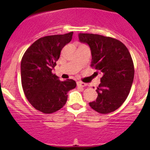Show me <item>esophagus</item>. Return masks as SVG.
Listing matches in <instances>:
<instances>
[{"label": "esophagus", "instance_id": "obj_1", "mask_svg": "<svg viewBox=\"0 0 150 150\" xmlns=\"http://www.w3.org/2000/svg\"><path fill=\"white\" fill-rule=\"evenodd\" d=\"M76 84H77V86H79V87H85L86 86V83H83V82L81 81H78L77 83H76Z\"/></svg>", "mask_w": 150, "mask_h": 150}]
</instances>
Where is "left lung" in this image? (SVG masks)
<instances>
[{"label": "left lung", "instance_id": "left-lung-1", "mask_svg": "<svg viewBox=\"0 0 150 150\" xmlns=\"http://www.w3.org/2000/svg\"><path fill=\"white\" fill-rule=\"evenodd\" d=\"M81 43L89 46L91 67L102 75L96 89V100L90 107L99 113L107 114L117 110L126 100L132 88L134 68L132 56L121 41L93 34H79Z\"/></svg>", "mask_w": 150, "mask_h": 150}]
</instances>
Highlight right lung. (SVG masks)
Listing matches in <instances>:
<instances>
[{
    "label": "right lung",
    "instance_id": "right-lung-1",
    "mask_svg": "<svg viewBox=\"0 0 150 150\" xmlns=\"http://www.w3.org/2000/svg\"><path fill=\"white\" fill-rule=\"evenodd\" d=\"M73 32L46 36L36 40L24 54L21 79L24 93L36 110L50 114L60 110L67 100V92L76 87L73 79L61 81L52 71L61 51L70 43Z\"/></svg>",
    "mask_w": 150,
    "mask_h": 150
}]
</instances>
